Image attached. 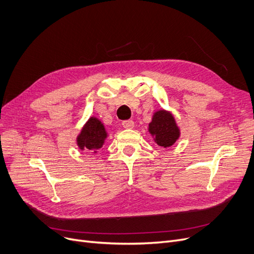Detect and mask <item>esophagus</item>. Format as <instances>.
Returning a JSON list of instances; mask_svg holds the SVG:
<instances>
[{"mask_svg":"<svg viewBox=\"0 0 254 254\" xmlns=\"http://www.w3.org/2000/svg\"><path fill=\"white\" fill-rule=\"evenodd\" d=\"M123 127H124L125 128L131 129V128H134L135 124H134V122H132V120H126V122L123 123Z\"/></svg>","mask_w":254,"mask_h":254,"instance_id":"34e87169","label":"esophagus"}]
</instances>
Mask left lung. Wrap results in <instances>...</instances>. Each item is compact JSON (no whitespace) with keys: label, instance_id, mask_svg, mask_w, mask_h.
<instances>
[{"label":"left lung","instance_id":"obj_1","mask_svg":"<svg viewBox=\"0 0 254 254\" xmlns=\"http://www.w3.org/2000/svg\"><path fill=\"white\" fill-rule=\"evenodd\" d=\"M148 131L153 141L163 148H168L180 138V128L171 111L159 109L152 115Z\"/></svg>","mask_w":254,"mask_h":254}]
</instances>
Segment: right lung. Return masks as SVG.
I'll use <instances>...</instances> for the list:
<instances>
[{
	"label": "right lung",
	"instance_id": "add662e5",
	"mask_svg": "<svg viewBox=\"0 0 254 254\" xmlns=\"http://www.w3.org/2000/svg\"><path fill=\"white\" fill-rule=\"evenodd\" d=\"M108 138L104 124L96 116H90L76 138V144L81 151L97 154Z\"/></svg>",
	"mask_w": 254,
	"mask_h": 254
}]
</instances>
